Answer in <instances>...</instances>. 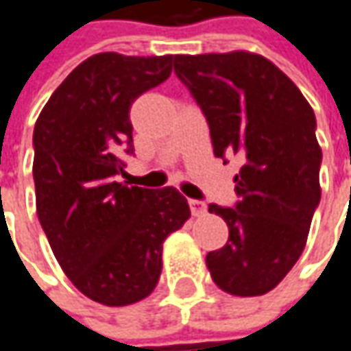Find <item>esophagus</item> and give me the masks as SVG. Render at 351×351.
Here are the masks:
<instances>
[{
    "mask_svg": "<svg viewBox=\"0 0 351 351\" xmlns=\"http://www.w3.org/2000/svg\"><path fill=\"white\" fill-rule=\"evenodd\" d=\"M189 206H191L193 217H202V215H206V204H204L202 200L191 198V200H189Z\"/></svg>",
    "mask_w": 351,
    "mask_h": 351,
    "instance_id": "34e87169",
    "label": "esophagus"
}]
</instances>
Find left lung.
I'll use <instances>...</instances> for the list:
<instances>
[{
    "label": "left lung",
    "mask_w": 351,
    "mask_h": 351,
    "mask_svg": "<svg viewBox=\"0 0 351 351\" xmlns=\"http://www.w3.org/2000/svg\"><path fill=\"white\" fill-rule=\"evenodd\" d=\"M175 73L206 117L215 156L242 162L237 204H208L228 224V242L206 266L224 292L262 296L296 264L319 204L316 114L256 53L175 55Z\"/></svg>",
    "instance_id": "1"
}]
</instances>
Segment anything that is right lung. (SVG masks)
Returning a JSON list of instances; mask_svg holds the SVG:
<instances>
[{
  "label": "right lung",
  "mask_w": 351,
  "mask_h": 351,
  "mask_svg": "<svg viewBox=\"0 0 351 351\" xmlns=\"http://www.w3.org/2000/svg\"><path fill=\"white\" fill-rule=\"evenodd\" d=\"M173 55L99 53L55 89L33 129L37 217L73 286L105 306H129L155 290L162 242L191 208L173 186L117 182L133 155L136 97L167 81Z\"/></svg>",
  "instance_id": "add662e5"
}]
</instances>
